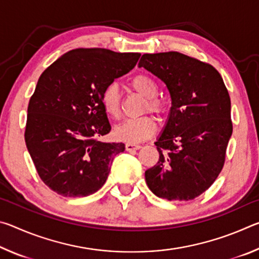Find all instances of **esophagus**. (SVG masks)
I'll list each match as a JSON object with an SVG mask.
<instances>
[{
    "label": "esophagus",
    "mask_w": 259,
    "mask_h": 259,
    "mask_svg": "<svg viewBox=\"0 0 259 259\" xmlns=\"http://www.w3.org/2000/svg\"><path fill=\"white\" fill-rule=\"evenodd\" d=\"M140 148H142V146H140V145H136V144H131V143L125 144V150L128 151V152L137 151V150H140Z\"/></svg>",
    "instance_id": "1"
}]
</instances>
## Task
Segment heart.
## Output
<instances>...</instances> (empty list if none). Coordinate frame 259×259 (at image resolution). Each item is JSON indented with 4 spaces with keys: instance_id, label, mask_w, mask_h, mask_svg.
I'll list each match as a JSON object with an SVG mask.
<instances>
[{
    "instance_id": "obj_1",
    "label": "heart",
    "mask_w": 259,
    "mask_h": 259,
    "mask_svg": "<svg viewBox=\"0 0 259 259\" xmlns=\"http://www.w3.org/2000/svg\"><path fill=\"white\" fill-rule=\"evenodd\" d=\"M131 89L145 97L143 111L151 112L162 119L168 112V105L165 100L157 96V83L152 76L147 74H138L130 80ZM100 102L109 116L119 120L122 115V103L119 87L116 83H109L104 88ZM156 131L155 121L152 116H142L138 119L126 120L117 125L114 130V136L117 140L125 143H140L151 138Z\"/></svg>"
}]
</instances>
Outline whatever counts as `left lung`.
<instances>
[{
  "mask_svg": "<svg viewBox=\"0 0 259 259\" xmlns=\"http://www.w3.org/2000/svg\"><path fill=\"white\" fill-rule=\"evenodd\" d=\"M165 83L169 119L155 146L157 163L145 171L156 196L188 201L216 181L225 163L233 124L231 99L211 65L176 51L143 55L138 64Z\"/></svg>",
  "mask_w": 259,
  "mask_h": 259,
  "instance_id": "1",
  "label": "left lung"
}]
</instances>
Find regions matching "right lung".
I'll use <instances>...</instances> for the list:
<instances>
[{
    "label": "right lung",
    "instance_id": "add662e5",
    "mask_svg": "<svg viewBox=\"0 0 259 259\" xmlns=\"http://www.w3.org/2000/svg\"><path fill=\"white\" fill-rule=\"evenodd\" d=\"M139 57L78 48L41 74L29 99L25 143L38 176L57 194L88 196L106 182L113 156L124 151V144L99 140L111 131L100 96Z\"/></svg>",
    "mask_w": 259,
    "mask_h": 259
}]
</instances>
